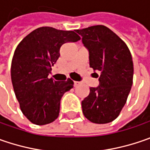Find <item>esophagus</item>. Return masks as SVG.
<instances>
[{
    "label": "esophagus",
    "mask_w": 150,
    "mask_h": 150,
    "mask_svg": "<svg viewBox=\"0 0 150 150\" xmlns=\"http://www.w3.org/2000/svg\"><path fill=\"white\" fill-rule=\"evenodd\" d=\"M80 83H81V82L74 81V86H75V87H76V86H78L80 85Z\"/></svg>",
    "instance_id": "1"
}]
</instances>
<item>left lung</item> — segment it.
Instances as JSON below:
<instances>
[{"label": "left lung", "mask_w": 150, "mask_h": 150, "mask_svg": "<svg viewBox=\"0 0 150 150\" xmlns=\"http://www.w3.org/2000/svg\"><path fill=\"white\" fill-rule=\"evenodd\" d=\"M89 51L90 67L99 76V86L90 88L81 102L84 116L91 122L115 120L124 107L133 85L134 64L127 44L103 25L76 30Z\"/></svg>", "instance_id": "left-lung-1"}]
</instances>
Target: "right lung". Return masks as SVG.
<instances>
[{
    "mask_svg": "<svg viewBox=\"0 0 150 150\" xmlns=\"http://www.w3.org/2000/svg\"><path fill=\"white\" fill-rule=\"evenodd\" d=\"M81 38L74 31L38 28L17 45L11 66V82L24 116L36 125H45L59 117L63 95L73 88L70 79L55 81L48 75L59 57L64 43Z\"/></svg>",
    "mask_w": 150,
    "mask_h": 150,
    "instance_id": "add662e5",
    "label": "right lung"
}]
</instances>
